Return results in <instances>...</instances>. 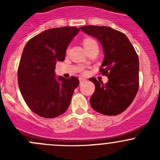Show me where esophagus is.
Returning <instances> with one entry per match:
<instances>
[{
    "instance_id": "obj_1",
    "label": "esophagus",
    "mask_w": 160,
    "mask_h": 160,
    "mask_svg": "<svg viewBox=\"0 0 160 160\" xmlns=\"http://www.w3.org/2000/svg\"><path fill=\"white\" fill-rule=\"evenodd\" d=\"M85 79H83V78H80V84H82V83H83V82H85Z\"/></svg>"
}]
</instances>
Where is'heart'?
<instances>
[{
	"label": "heart",
	"instance_id": "obj_1",
	"mask_svg": "<svg viewBox=\"0 0 160 160\" xmlns=\"http://www.w3.org/2000/svg\"><path fill=\"white\" fill-rule=\"evenodd\" d=\"M94 43H96V42H95L94 40L91 38H84L83 41V46H84L85 49H88V47H90L91 45L94 44Z\"/></svg>",
	"mask_w": 160,
	"mask_h": 160
}]
</instances>
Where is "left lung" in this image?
<instances>
[{
	"label": "left lung",
	"mask_w": 160,
	"mask_h": 160,
	"mask_svg": "<svg viewBox=\"0 0 160 160\" xmlns=\"http://www.w3.org/2000/svg\"><path fill=\"white\" fill-rule=\"evenodd\" d=\"M80 29L101 42L104 57L100 71L108 78L106 84L89 79L95 85L91 108L105 115H118L129 107L138 92V55L128 37L111 27L87 25Z\"/></svg>",
	"instance_id": "left-lung-1"
}]
</instances>
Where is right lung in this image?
Returning <instances> with one entry per match:
<instances>
[{
  "instance_id": "add662e5",
  "label": "right lung",
  "mask_w": 160,
  "mask_h": 160,
  "mask_svg": "<svg viewBox=\"0 0 160 160\" xmlns=\"http://www.w3.org/2000/svg\"><path fill=\"white\" fill-rule=\"evenodd\" d=\"M80 28H50L26 43L18 70L21 93L28 108L38 115L53 118L63 114L70 104L78 78L56 77L57 61H63L66 50Z\"/></svg>"
}]
</instances>
